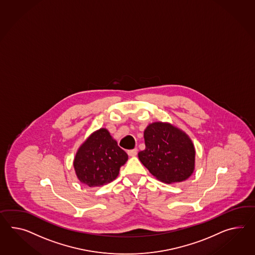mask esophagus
<instances>
[{
	"label": "esophagus",
	"instance_id": "1",
	"mask_svg": "<svg viewBox=\"0 0 255 255\" xmlns=\"http://www.w3.org/2000/svg\"><path fill=\"white\" fill-rule=\"evenodd\" d=\"M137 151L138 150L136 148H134V149L128 150V155H130V156H135L137 155Z\"/></svg>",
	"mask_w": 255,
	"mask_h": 255
}]
</instances>
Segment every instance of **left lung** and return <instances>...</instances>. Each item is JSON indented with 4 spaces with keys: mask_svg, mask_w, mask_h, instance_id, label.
I'll return each instance as SVG.
<instances>
[{
    "mask_svg": "<svg viewBox=\"0 0 255 255\" xmlns=\"http://www.w3.org/2000/svg\"><path fill=\"white\" fill-rule=\"evenodd\" d=\"M143 137L145 149L138 153V157L157 180L180 182L193 174L195 149L184 131L158 122L146 127Z\"/></svg>",
    "mask_w": 255,
    "mask_h": 255,
    "instance_id": "obj_1",
    "label": "left lung"
}]
</instances>
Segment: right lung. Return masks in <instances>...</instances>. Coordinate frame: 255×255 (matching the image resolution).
<instances>
[{"label": "right lung", "instance_id": "obj_1", "mask_svg": "<svg viewBox=\"0 0 255 255\" xmlns=\"http://www.w3.org/2000/svg\"><path fill=\"white\" fill-rule=\"evenodd\" d=\"M128 160L125 150L118 146L105 128L94 131L75 155L74 168L78 180L89 187L110 183Z\"/></svg>", "mask_w": 255, "mask_h": 255}]
</instances>
